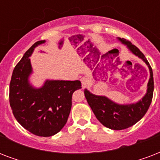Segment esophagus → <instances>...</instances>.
I'll use <instances>...</instances> for the list:
<instances>
[{"label":"esophagus","mask_w":160,"mask_h":160,"mask_svg":"<svg viewBox=\"0 0 160 160\" xmlns=\"http://www.w3.org/2000/svg\"><path fill=\"white\" fill-rule=\"evenodd\" d=\"M80 81H81V87H82V89H85V88L87 87V85H89V82H90L89 79L86 77L81 78Z\"/></svg>","instance_id":"34e87169"}]
</instances>
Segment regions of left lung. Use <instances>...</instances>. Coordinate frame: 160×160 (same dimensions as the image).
Masks as SVG:
<instances>
[{"label": "left lung", "mask_w": 160, "mask_h": 160, "mask_svg": "<svg viewBox=\"0 0 160 160\" xmlns=\"http://www.w3.org/2000/svg\"><path fill=\"white\" fill-rule=\"evenodd\" d=\"M122 44L127 46L132 53L140 58L148 65L149 70V80L147 85V92L137 103L129 105H119L102 95H95L85 89L84 93L87 102L94 112L95 117L109 129L121 130L131 127L140 120L146 114L151 104L154 93V77L152 68L144 55L130 41L124 38H118Z\"/></svg>", "instance_id": "left-lung-1"}]
</instances>
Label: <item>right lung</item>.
Masks as SVG:
<instances>
[{"mask_svg":"<svg viewBox=\"0 0 160 160\" xmlns=\"http://www.w3.org/2000/svg\"><path fill=\"white\" fill-rule=\"evenodd\" d=\"M37 41L26 51L14 69L10 83V105L16 120L33 134L50 137L61 130L67 122L72 95L81 88L80 80H46L35 88L29 82L32 73L31 56Z\"/></svg>","mask_w":160,"mask_h":160,"instance_id":"add662e5","label":"right lung"}]
</instances>
